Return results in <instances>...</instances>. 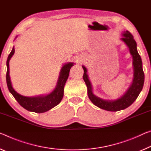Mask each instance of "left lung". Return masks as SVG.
Masks as SVG:
<instances>
[{
  "label": "left lung",
  "mask_w": 151,
  "mask_h": 151,
  "mask_svg": "<svg viewBox=\"0 0 151 151\" xmlns=\"http://www.w3.org/2000/svg\"><path fill=\"white\" fill-rule=\"evenodd\" d=\"M121 40L128 47L130 53L132 57L133 65V80L130 87L120 97L114 100L104 99L95 95L93 91L91 83L88 78L87 69L85 66H82L84 74L83 80L87 87L88 97L95 106L99 108L109 111H117L127 108L137 99L142 89L145 81V74L142 69V63L140 56L137 50V44L132 35L126 31L122 33Z\"/></svg>",
  "instance_id": "8db88e82"
}]
</instances>
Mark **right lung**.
Wrapping results in <instances>:
<instances>
[{
	"label": "right lung",
	"instance_id": "1",
	"mask_svg": "<svg viewBox=\"0 0 151 151\" xmlns=\"http://www.w3.org/2000/svg\"><path fill=\"white\" fill-rule=\"evenodd\" d=\"M17 37V36L15 38ZM14 53H15V48L13 46L6 60L7 70L6 80L9 91L13 95V96L15 97V99L19 104L25 109L29 111L35 112V113H44L58 105L64 96V85L68 79L70 70L71 67L75 65V63L70 62V63H67L64 64L60 71L56 87L49 94L27 97L17 92L11 84L10 75H9V61H10L11 57L13 56Z\"/></svg>",
	"mask_w": 151,
	"mask_h": 151
}]
</instances>
